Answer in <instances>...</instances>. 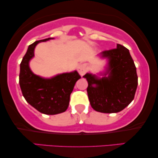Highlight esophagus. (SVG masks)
Here are the masks:
<instances>
[{
	"mask_svg": "<svg viewBox=\"0 0 158 158\" xmlns=\"http://www.w3.org/2000/svg\"><path fill=\"white\" fill-rule=\"evenodd\" d=\"M88 70V68H87V64H80L78 66V68H77V71H78L79 74L82 75H84L87 72Z\"/></svg>",
	"mask_w": 158,
	"mask_h": 158,
	"instance_id": "obj_1",
	"label": "esophagus"
}]
</instances>
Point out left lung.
<instances>
[{"label":"left lung","mask_w":158,"mask_h":158,"mask_svg":"<svg viewBox=\"0 0 158 158\" xmlns=\"http://www.w3.org/2000/svg\"><path fill=\"white\" fill-rule=\"evenodd\" d=\"M101 55L109 60L105 76L98 78L90 73L83 76L88 83V98L95 111L117 113L135 98L138 85L137 70L129 49L119 44L115 49L103 51Z\"/></svg>","instance_id":"8db88e82"}]
</instances>
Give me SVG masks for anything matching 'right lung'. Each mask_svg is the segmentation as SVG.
<instances>
[{
  "label": "right lung",
  "instance_id": "right-lung-1",
  "mask_svg": "<svg viewBox=\"0 0 158 158\" xmlns=\"http://www.w3.org/2000/svg\"><path fill=\"white\" fill-rule=\"evenodd\" d=\"M51 39L36 41L29 45L20 64L19 73V84L26 101L37 111L48 115L66 111L75 84L81 77L77 71L62 73L50 79L43 78L31 72L29 62L34 57L36 45Z\"/></svg>",
  "mask_w": 158,
  "mask_h": 158
}]
</instances>
